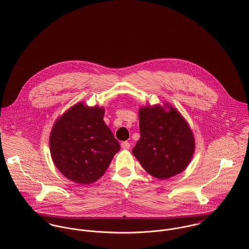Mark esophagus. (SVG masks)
Wrapping results in <instances>:
<instances>
[{"instance_id": "esophagus-1", "label": "esophagus", "mask_w": 249, "mask_h": 249, "mask_svg": "<svg viewBox=\"0 0 249 249\" xmlns=\"http://www.w3.org/2000/svg\"><path fill=\"white\" fill-rule=\"evenodd\" d=\"M121 146H122V148H124V149H128V148L130 147V143H129V142H127V141H124V142H123L121 143Z\"/></svg>"}]
</instances>
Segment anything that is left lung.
Here are the masks:
<instances>
[{"mask_svg": "<svg viewBox=\"0 0 249 249\" xmlns=\"http://www.w3.org/2000/svg\"><path fill=\"white\" fill-rule=\"evenodd\" d=\"M140 140L132 149L142 168L159 179L175 177L190 163L195 140L186 121L170 107H142L139 111Z\"/></svg>", "mask_w": 249, "mask_h": 249, "instance_id": "1", "label": "left lung"}]
</instances>
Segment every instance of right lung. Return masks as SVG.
<instances>
[{"instance_id": "1", "label": "right lung", "mask_w": 249, "mask_h": 249, "mask_svg": "<svg viewBox=\"0 0 249 249\" xmlns=\"http://www.w3.org/2000/svg\"><path fill=\"white\" fill-rule=\"evenodd\" d=\"M105 110L75 105L53 127L50 149L60 173L78 184L102 178L121 146L104 122Z\"/></svg>"}]
</instances>
